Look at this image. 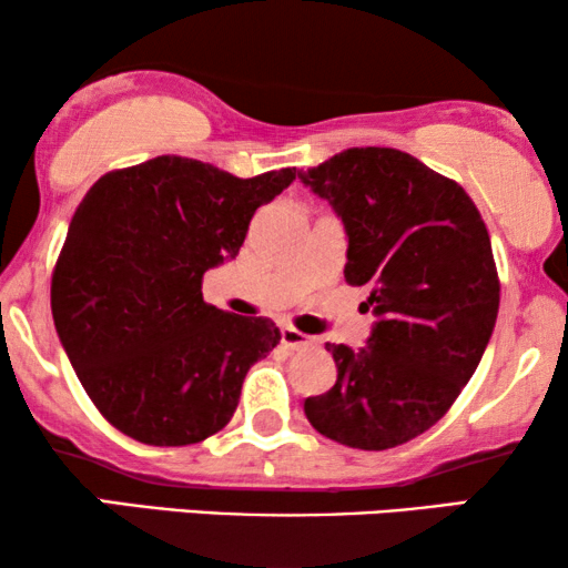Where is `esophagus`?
<instances>
[{"label": "esophagus", "instance_id": "esophagus-1", "mask_svg": "<svg viewBox=\"0 0 568 568\" xmlns=\"http://www.w3.org/2000/svg\"><path fill=\"white\" fill-rule=\"evenodd\" d=\"M282 344L286 348H292V352H302V348L317 346V338L305 336V333H302V331L292 328V325H286V328H282Z\"/></svg>", "mask_w": 568, "mask_h": 568}]
</instances>
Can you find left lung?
Wrapping results in <instances>:
<instances>
[{
  "label": "left lung",
  "mask_w": 568,
  "mask_h": 568,
  "mask_svg": "<svg viewBox=\"0 0 568 568\" xmlns=\"http://www.w3.org/2000/svg\"><path fill=\"white\" fill-rule=\"evenodd\" d=\"M348 235L344 276L369 286L379 323L359 352L325 344L338 367L305 400L323 437L390 449L432 429L476 372L499 313V274L473 199L393 146H352L297 173Z\"/></svg>",
  "instance_id": "left-lung-1"
}]
</instances>
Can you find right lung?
Masks as SVG:
<instances>
[{
    "label": "right lung",
    "instance_id": "right-lung-1",
    "mask_svg": "<svg viewBox=\"0 0 568 568\" xmlns=\"http://www.w3.org/2000/svg\"><path fill=\"white\" fill-rule=\"evenodd\" d=\"M294 175L237 178L162 154L84 193L53 266L51 313L84 393L126 437L183 447L230 424L247 369L282 333L209 305L201 282L235 258L255 209Z\"/></svg>",
    "mask_w": 568,
    "mask_h": 568
}]
</instances>
